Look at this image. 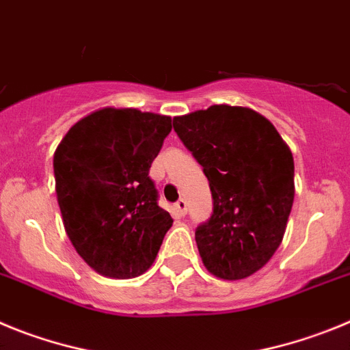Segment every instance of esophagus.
<instances>
[{"label": "esophagus", "instance_id": "34e87169", "mask_svg": "<svg viewBox=\"0 0 350 350\" xmlns=\"http://www.w3.org/2000/svg\"><path fill=\"white\" fill-rule=\"evenodd\" d=\"M174 209H176V213L179 214V216H185V214H187V211H188V206H187V202L183 200V198H179L178 202L174 204Z\"/></svg>", "mask_w": 350, "mask_h": 350}]
</instances>
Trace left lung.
Instances as JSON below:
<instances>
[{
  "instance_id": "8db88e82",
  "label": "left lung",
  "mask_w": 350,
  "mask_h": 350,
  "mask_svg": "<svg viewBox=\"0 0 350 350\" xmlns=\"http://www.w3.org/2000/svg\"><path fill=\"white\" fill-rule=\"evenodd\" d=\"M176 134L204 169L213 214L195 230L213 275L239 281L267 265L281 245L295 198V162L265 116L214 105L174 116Z\"/></svg>"
}]
</instances>
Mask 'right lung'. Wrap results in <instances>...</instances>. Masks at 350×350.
Returning a JSON list of instances; mask_svg holds the SVG:
<instances>
[{"label": "right lung", "instance_id": "right-lung-1", "mask_svg": "<svg viewBox=\"0 0 350 350\" xmlns=\"http://www.w3.org/2000/svg\"><path fill=\"white\" fill-rule=\"evenodd\" d=\"M171 129V116L103 108L78 120L53 153L66 234L100 275L146 272L172 226L148 176Z\"/></svg>", "mask_w": 350, "mask_h": 350}]
</instances>
